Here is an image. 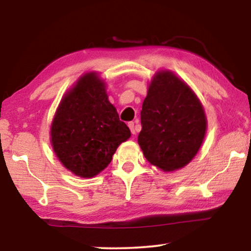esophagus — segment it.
<instances>
[{"instance_id": "34e87169", "label": "esophagus", "mask_w": 251, "mask_h": 251, "mask_svg": "<svg viewBox=\"0 0 251 251\" xmlns=\"http://www.w3.org/2000/svg\"><path fill=\"white\" fill-rule=\"evenodd\" d=\"M129 128H130V131H131L132 135H136L137 132V129H136V122H129Z\"/></svg>"}]
</instances>
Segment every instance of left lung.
<instances>
[{
	"label": "left lung",
	"instance_id": "obj_1",
	"mask_svg": "<svg viewBox=\"0 0 251 251\" xmlns=\"http://www.w3.org/2000/svg\"><path fill=\"white\" fill-rule=\"evenodd\" d=\"M138 144L151 164L163 171L180 169L197 155L207 119L188 85L169 71L157 72L140 112Z\"/></svg>",
	"mask_w": 251,
	"mask_h": 251
}]
</instances>
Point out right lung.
<instances>
[{
	"mask_svg": "<svg viewBox=\"0 0 251 251\" xmlns=\"http://www.w3.org/2000/svg\"><path fill=\"white\" fill-rule=\"evenodd\" d=\"M51 145L65 168L91 178L105 169L131 136L108 101L105 83L87 73L64 96L51 125Z\"/></svg>",
	"mask_w": 251,
	"mask_h": 251,
	"instance_id": "obj_1",
	"label": "right lung"
}]
</instances>
